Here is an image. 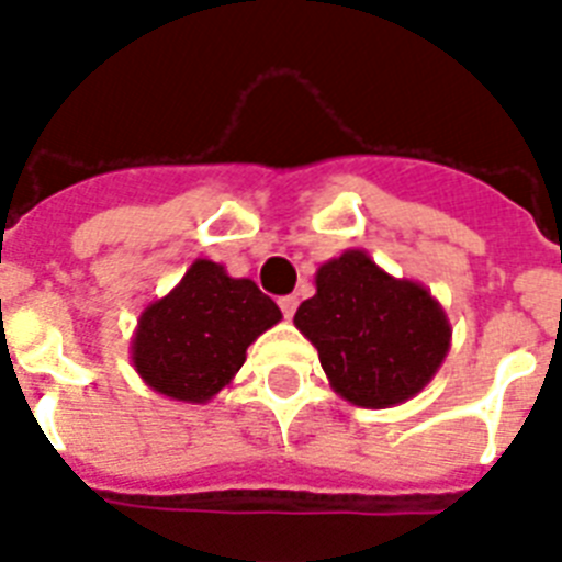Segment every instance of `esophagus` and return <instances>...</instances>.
<instances>
[{
  "instance_id": "1",
  "label": "esophagus",
  "mask_w": 562,
  "mask_h": 562,
  "mask_svg": "<svg viewBox=\"0 0 562 562\" xmlns=\"http://www.w3.org/2000/svg\"><path fill=\"white\" fill-rule=\"evenodd\" d=\"M277 303H280L282 315L291 317V315H294V312H297L300 300H297V294H285V297H280V300H277Z\"/></svg>"
}]
</instances>
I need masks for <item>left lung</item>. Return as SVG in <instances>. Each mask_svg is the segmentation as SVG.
<instances>
[{"instance_id": "1", "label": "left lung", "mask_w": 562, "mask_h": 562, "mask_svg": "<svg viewBox=\"0 0 562 562\" xmlns=\"http://www.w3.org/2000/svg\"><path fill=\"white\" fill-rule=\"evenodd\" d=\"M315 282L294 324L344 400L387 408L426 387L452 333L423 285L393 280L361 250L321 265Z\"/></svg>"}]
</instances>
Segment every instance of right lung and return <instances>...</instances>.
<instances>
[{
  "instance_id": "right-lung-1",
  "label": "right lung",
  "mask_w": 562,
  "mask_h": 562,
  "mask_svg": "<svg viewBox=\"0 0 562 562\" xmlns=\"http://www.w3.org/2000/svg\"><path fill=\"white\" fill-rule=\"evenodd\" d=\"M280 308L250 280H233L198 259L169 297L139 317L134 364L154 391L206 402L245 364L247 347L280 321Z\"/></svg>"
}]
</instances>
